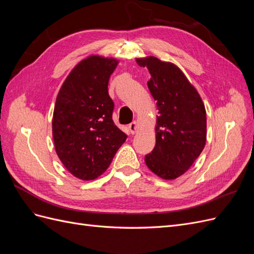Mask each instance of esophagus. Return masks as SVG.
I'll return each instance as SVG.
<instances>
[{"label":"esophagus","mask_w":254,"mask_h":254,"mask_svg":"<svg viewBox=\"0 0 254 254\" xmlns=\"http://www.w3.org/2000/svg\"><path fill=\"white\" fill-rule=\"evenodd\" d=\"M128 129H129L130 133H131V134H135V133L137 132V130H139V124H137V122L134 121V122L131 123V124H129Z\"/></svg>","instance_id":"esophagus-1"}]
</instances>
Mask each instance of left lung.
I'll use <instances>...</instances> for the list:
<instances>
[{
    "mask_svg": "<svg viewBox=\"0 0 254 254\" xmlns=\"http://www.w3.org/2000/svg\"><path fill=\"white\" fill-rule=\"evenodd\" d=\"M147 67V86L156 101V145L145 163L164 180H174L193 165L206 142V112L196 88L173 63L153 56L135 58Z\"/></svg>",
    "mask_w": 254,
    "mask_h": 254,
    "instance_id": "left-lung-1",
    "label": "left lung"
}]
</instances>
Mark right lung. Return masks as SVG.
<instances>
[{"label": "right lung", "instance_id": "1", "mask_svg": "<svg viewBox=\"0 0 254 254\" xmlns=\"http://www.w3.org/2000/svg\"><path fill=\"white\" fill-rule=\"evenodd\" d=\"M117 58L90 55L76 64L61 86L52 130L61 163L76 178L94 180L106 172L127 135L112 120L108 94Z\"/></svg>", "mask_w": 254, "mask_h": 254}]
</instances>
